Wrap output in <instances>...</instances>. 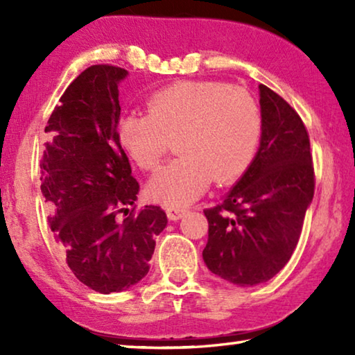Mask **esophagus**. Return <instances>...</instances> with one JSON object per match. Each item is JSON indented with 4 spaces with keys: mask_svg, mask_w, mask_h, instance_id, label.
Instances as JSON below:
<instances>
[{
    "mask_svg": "<svg viewBox=\"0 0 355 355\" xmlns=\"http://www.w3.org/2000/svg\"><path fill=\"white\" fill-rule=\"evenodd\" d=\"M166 213H167V218H169L171 220H178V219L183 218L186 211H184V209H180V208H167Z\"/></svg>",
    "mask_w": 355,
    "mask_h": 355,
    "instance_id": "34e87169",
    "label": "esophagus"
}]
</instances>
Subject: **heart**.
<instances>
[{
  "label": "heart",
  "instance_id": "b5f03b06",
  "mask_svg": "<svg viewBox=\"0 0 355 355\" xmlns=\"http://www.w3.org/2000/svg\"><path fill=\"white\" fill-rule=\"evenodd\" d=\"M144 116L120 120V147L142 171L158 169L175 141L180 155L150 180L148 196L167 207L194 202L211 183L241 178L261 137V114L252 95L218 81H182L156 92Z\"/></svg>",
  "mask_w": 355,
  "mask_h": 355
}]
</instances>
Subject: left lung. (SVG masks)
I'll return each mask as SVG.
<instances>
[{"label": "left lung", "mask_w": 355, "mask_h": 355, "mask_svg": "<svg viewBox=\"0 0 355 355\" xmlns=\"http://www.w3.org/2000/svg\"><path fill=\"white\" fill-rule=\"evenodd\" d=\"M261 139L254 161L219 205L207 208L203 261L238 286L268 282L290 261L315 194L307 128L299 114L260 84Z\"/></svg>", "instance_id": "left-lung-1"}]
</instances>
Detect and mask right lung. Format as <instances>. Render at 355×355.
Listing matches in <instances>:
<instances>
[{
	"instance_id": "add662e5",
	"label": "right lung",
	"mask_w": 355,
	"mask_h": 355,
	"mask_svg": "<svg viewBox=\"0 0 355 355\" xmlns=\"http://www.w3.org/2000/svg\"><path fill=\"white\" fill-rule=\"evenodd\" d=\"M127 75L98 64L73 80L48 119L40 161L48 225L75 277L101 294L146 277L155 239L167 225L159 207L135 213L139 183L117 137L119 83ZM130 207L129 218L117 221Z\"/></svg>"
}]
</instances>
